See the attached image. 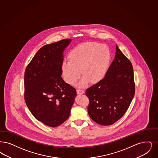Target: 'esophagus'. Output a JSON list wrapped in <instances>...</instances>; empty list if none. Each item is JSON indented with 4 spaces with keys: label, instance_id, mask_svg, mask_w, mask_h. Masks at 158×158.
<instances>
[{
    "label": "esophagus",
    "instance_id": "1",
    "mask_svg": "<svg viewBox=\"0 0 158 158\" xmlns=\"http://www.w3.org/2000/svg\"><path fill=\"white\" fill-rule=\"evenodd\" d=\"M76 92H77V95H82L83 94L85 93V91L83 90H80V89H77L76 90Z\"/></svg>",
    "mask_w": 158,
    "mask_h": 158
}]
</instances>
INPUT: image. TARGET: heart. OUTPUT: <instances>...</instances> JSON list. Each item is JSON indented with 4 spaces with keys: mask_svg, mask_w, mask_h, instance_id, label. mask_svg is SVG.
<instances>
[{
    "mask_svg": "<svg viewBox=\"0 0 158 158\" xmlns=\"http://www.w3.org/2000/svg\"><path fill=\"white\" fill-rule=\"evenodd\" d=\"M68 58V62L64 61L61 64L64 81L74 85L82 72L83 77L79 86L84 88L89 82L97 83L106 76L110 63L111 52L106 44L88 42L73 48Z\"/></svg>",
    "mask_w": 158,
    "mask_h": 158,
    "instance_id": "1",
    "label": "heart"
}]
</instances>
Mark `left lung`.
<instances>
[{"mask_svg": "<svg viewBox=\"0 0 158 158\" xmlns=\"http://www.w3.org/2000/svg\"><path fill=\"white\" fill-rule=\"evenodd\" d=\"M132 64L116 45V53L105 77L89 88L90 118L101 125H110L126 113L135 95Z\"/></svg>", "mask_w": 158, "mask_h": 158, "instance_id": "left-lung-1", "label": "left lung"}]
</instances>
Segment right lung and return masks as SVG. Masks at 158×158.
Returning a JSON list of instances; mask_svg holds the SVG:
<instances>
[{
	"mask_svg": "<svg viewBox=\"0 0 158 158\" xmlns=\"http://www.w3.org/2000/svg\"><path fill=\"white\" fill-rule=\"evenodd\" d=\"M72 39L41 48L25 73V99L34 117L44 125L56 127L69 116L76 89L61 77L63 52Z\"/></svg>",
	"mask_w": 158,
	"mask_h": 158,
	"instance_id": "add662e5",
	"label": "right lung"
}]
</instances>
